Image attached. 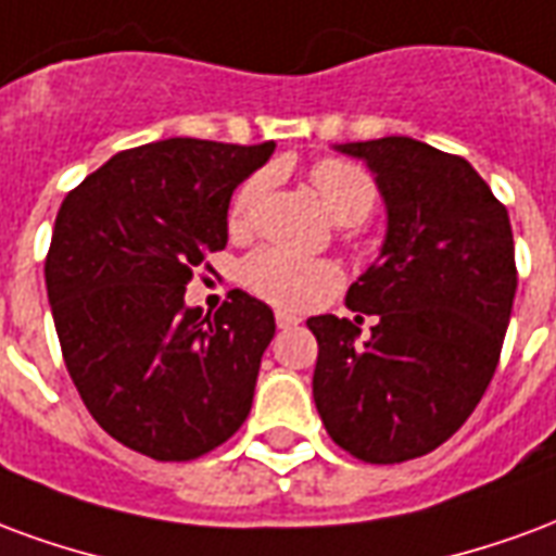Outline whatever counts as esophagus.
<instances>
[{"instance_id": "esophagus-1", "label": "esophagus", "mask_w": 556, "mask_h": 556, "mask_svg": "<svg viewBox=\"0 0 556 556\" xmlns=\"http://www.w3.org/2000/svg\"><path fill=\"white\" fill-rule=\"evenodd\" d=\"M275 323H278V328H293L299 326V317H295V314H287V311H278V314H275Z\"/></svg>"}]
</instances>
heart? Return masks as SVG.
<instances>
[{
	"mask_svg": "<svg viewBox=\"0 0 556 556\" xmlns=\"http://www.w3.org/2000/svg\"><path fill=\"white\" fill-rule=\"evenodd\" d=\"M273 174L261 172L242 186L230 206V225L245 228L257 213V206L269 192ZM311 184L317 189L319 201L326 204L338 225H362L376 204V186L370 174L346 160H323L311 168ZM242 278L251 290L275 305L307 307L338 283V269L331 263L305 261L283 249H261L251 254L242 266Z\"/></svg>",
	"mask_w": 556,
	"mask_h": 556,
	"instance_id": "obj_1",
	"label": "heart"
}]
</instances>
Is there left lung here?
Instances as JSON below:
<instances>
[{
	"label": "left lung",
	"instance_id": "1",
	"mask_svg": "<svg viewBox=\"0 0 556 556\" xmlns=\"http://www.w3.org/2000/svg\"><path fill=\"white\" fill-rule=\"evenodd\" d=\"M331 148L370 168L384 239L346 293L370 334L362 317L307 319L314 403L334 444L394 465L444 444L492 382L518 283L513 228L462 156L408 136Z\"/></svg>",
	"mask_w": 556,
	"mask_h": 556
}]
</instances>
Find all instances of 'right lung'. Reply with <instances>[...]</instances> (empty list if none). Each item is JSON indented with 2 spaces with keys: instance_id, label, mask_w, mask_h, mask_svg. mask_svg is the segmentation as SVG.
<instances>
[{
  "instance_id": "add662e5",
  "label": "right lung",
  "mask_w": 556,
  "mask_h": 556,
  "mask_svg": "<svg viewBox=\"0 0 556 556\" xmlns=\"http://www.w3.org/2000/svg\"><path fill=\"white\" fill-rule=\"evenodd\" d=\"M273 150L141 144L88 174L55 216L43 278L67 372L97 424L150 459H198L251 412L273 307L233 290L213 317L186 305V283L228 245L230 194Z\"/></svg>"
}]
</instances>
